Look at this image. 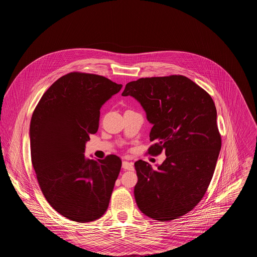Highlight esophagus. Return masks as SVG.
I'll return each instance as SVG.
<instances>
[{
    "label": "esophagus",
    "mask_w": 257,
    "mask_h": 257,
    "mask_svg": "<svg viewBox=\"0 0 257 257\" xmlns=\"http://www.w3.org/2000/svg\"><path fill=\"white\" fill-rule=\"evenodd\" d=\"M122 168L125 170H134L135 169L134 164L128 161H122Z\"/></svg>",
    "instance_id": "1"
}]
</instances>
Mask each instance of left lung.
Here are the masks:
<instances>
[{"label": "left lung", "instance_id": "left-lung-1", "mask_svg": "<svg viewBox=\"0 0 257 257\" xmlns=\"http://www.w3.org/2000/svg\"><path fill=\"white\" fill-rule=\"evenodd\" d=\"M121 96L134 97L147 112L154 143L148 153L166 155L156 170L143 160L135 163L137 205L153 220L178 219L202 200L216 168L221 141L215 103L182 75L132 81Z\"/></svg>", "mask_w": 257, "mask_h": 257}]
</instances>
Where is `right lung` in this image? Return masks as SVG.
Here are the masks:
<instances>
[{"mask_svg":"<svg viewBox=\"0 0 257 257\" xmlns=\"http://www.w3.org/2000/svg\"><path fill=\"white\" fill-rule=\"evenodd\" d=\"M121 84L95 74L72 73L43 94L30 126L32 162L49 205L78 222L100 219L107 211L121 160L85 157L89 135L97 133L102 106Z\"/></svg>","mask_w":257,"mask_h":257,"instance_id":"obj_1","label":"right lung"}]
</instances>
